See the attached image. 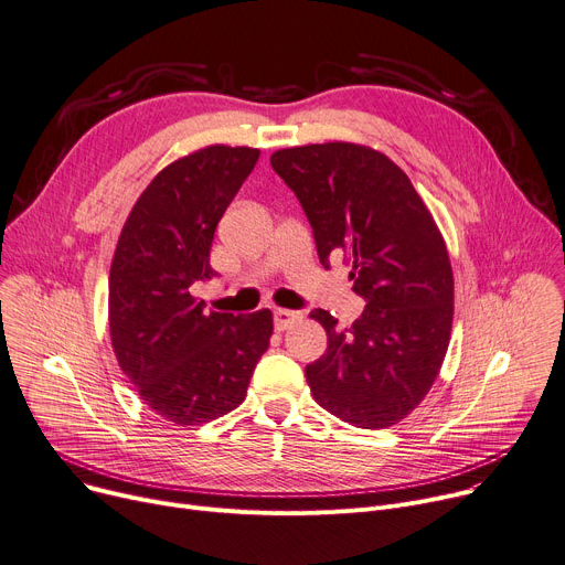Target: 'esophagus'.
I'll return each instance as SVG.
<instances>
[{
	"instance_id": "1",
	"label": "esophagus",
	"mask_w": 565,
	"mask_h": 565,
	"mask_svg": "<svg viewBox=\"0 0 565 565\" xmlns=\"http://www.w3.org/2000/svg\"><path fill=\"white\" fill-rule=\"evenodd\" d=\"M297 320H302V313L299 311H288V309H275V327L279 331L288 329L290 324H295Z\"/></svg>"
}]
</instances>
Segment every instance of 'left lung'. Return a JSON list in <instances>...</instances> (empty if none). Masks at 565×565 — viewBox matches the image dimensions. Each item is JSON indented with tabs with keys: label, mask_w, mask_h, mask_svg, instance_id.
<instances>
[{
	"label": "left lung",
	"mask_w": 565,
	"mask_h": 565,
	"mask_svg": "<svg viewBox=\"0 0 565 565\" xmlns=\"http://www.w3.org/2000/svg\"><path fill=\"white\" fill-rule=\"evenodd\" d=\"M270 163L302 204L322 266L341 254L367 302L343 331L329 311L311 313L327 331V352L307 365L313 399L361 429L397 425L434 386L452 333L455 275L438 224L404 170L367 145L286 147Z\"/></svg>",
	"instance_id": "obj_1"
}]
</instances>
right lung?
Segmentation results:
<instances>
[{
	"mask_svg": "<svg viewBox=\"0 0 565 565\" xmlns=\"http://www.w3.org/2000/svg\"><path fill=\"white\" fill-rule=\"evenodd\" d=\"M256 147L206 145L166 166L136 200L108 275V331L120 370L168 423L234 411L270 345L273 311H204L213 234L258 161Z\"/></svg>",
	"mask_w": 565,
	"mask_h": 565,
	"instance_id": "add662e5",
	"label": "right lung"
}]
</instances>
